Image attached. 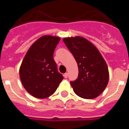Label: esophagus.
Instances as JSON below:
<instances>
[{
    "mask_svg": "<svg viewBox=\"0 0 129 129\" xmlns=\"http://www.w3.org/2000/svg\"><path fill=\"white\" fill-rule=\"evenodd\" d=\"M68 73H65L64 74V78H67L68 77Z\"/></svg>",
    "mask_w": 129,
    "mask_h": 129,
    "instance_id": "obj_1",
    "label": "esophagus"
}]
</instances>
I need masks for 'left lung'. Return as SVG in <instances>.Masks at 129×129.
Listing matches in <instances>:
<instances>
[{
	"instance_id": "8db88e82",
	"label": "left lung",
	"mask_w": 129,
	"mask_h": 129,
	"mask_svg": "<svg viewBox=\"0 0 129 129\" xmlns=\"http://www.w3.org/2000/svg\"><path fill=\"white\" fill-rule=\"evenodd\" d=\"M63 41L78 65V77L70 81L73 90L82 98H95L104 91L109 81V70L104 59L86 39L68 37Z\"/></svg>"
}]
</instances>
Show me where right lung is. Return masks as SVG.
Instances as JSON below:
<instances>
[{
  "label": "right lung",
  "instance_id": "1",
  "mask_svg": "<svg viewBox=\"0 0 129 129\" xmlns=\"http://www.w3.org/2000/svg\"><path fill=\"white\" fill-rule=\"evenodd\" d=\"M60 38L44 35L31 46L19 74L26 91L35 98H46L55 92L63 76L58 72L53 53Z\"/></svg>",
  "mask_w": 129,
  "mask_h": 129
}]
</instances>
